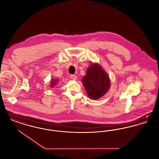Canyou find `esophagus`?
<instances>
[{
  "label": "esophagus",
  "instance_id": "obj_1",
  "mask_svg": "<svg viewBox=\"0 0 159 159\" xmlns=\"http://www.w3.org/2000/svg\"><path fill=\"white\" fill-rule=\"evenodd\" d=\"M71 78L73 79V80H76V79H77V77H76V75H71Z\"/></svg>",
  "mask_w": 159,
  "mask_h": 159
}]
</instances>
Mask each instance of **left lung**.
<instances>
[{
  "instance_id": "obj_1",
  "label": "left lung",
  "mask_w": 159,
  "mask_h": 159,
  "mask_svg": "<svg viewBox=\"0 0 159 159\" xmlns=\"http://www.w3.org/2000/svg\"><path fill=\"white\" fill-rule=\"evenodd\" d=\"M82 83L88 96L92 99L100 98L110 88L109 76L97 63H93L88 68L82 77Z\"/></svg>"
}]
</instances>
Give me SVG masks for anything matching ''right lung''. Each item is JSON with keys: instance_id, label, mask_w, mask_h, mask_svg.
<instances>
[{"instance_id": "1", "label": "right lung", "mask_w": 159, "mask_h": 159, "mask_svg": "<svg viewBox=\"0 0 159 159\" xmlns=\"http://www.w3.org/2000/svg\"><path fill=\"white\" fill-rule=\"evenodd\" d=\"M59 80L58 79H52L51 80V83H50V87L53 88L55 85H56L57 83H58Z\"/></svg>"}]
</instances>
